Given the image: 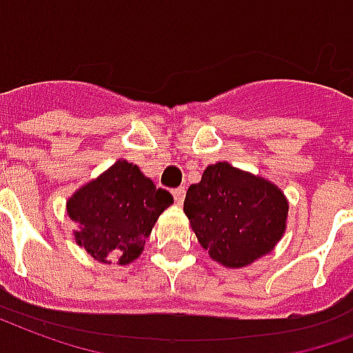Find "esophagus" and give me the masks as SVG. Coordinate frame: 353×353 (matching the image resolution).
I'll return each mask as SVG.
<instances>
[{"instance_id":"obj_1","label":"esophagus","mask_w":353,"mask_h":353,"mask_svg":"<svg viewBox=\"0 0 353 353\" xmlns=\"http://www.w3.org/2000/svg\"><path fill=\"white\" fill-rule=\"evenodd\" d=\"M173 196H174V202H176V204H182L185 199L184 188H176V190H173Z\"/></svg>"}]
</instances>
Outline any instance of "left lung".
<instances>
[{"mask_svg": "<svg viewBox=\"0 0 353 353\" xmlns=\"http://www.w3.org/2000/svg\"><path fill=\"white\" fill-rule=\"evenodd\" d=\"M184 214L210 258L226 269H243L272 252L283 237L289 201L270 180L217 162L190 185Z\"/></svg>", "mask_w": 353, "mask_h": 353, "instance_id": "1", "label": "left lung"}]
</instances>
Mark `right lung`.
I'll return each mask as SVG.
<instances>
[{
  "label": "right lung",
  "mask_w": 353,
  "mask_h": 353,
  "mask_svg": "<svg viewBox=\"0 0 353 353\" xmlns=\"http://www.w3.org/2000/svg\"><path fill=\"white\" fill-rule=\"evenodd\" d=\"M171 204V193L157 188L138 165L117 160L68 199L65 214L77 225L75 243L95 261L128 265L143 252L158 217Z\"/></svg>",
  "instance_id": "add662e5"
}]
</instances>
